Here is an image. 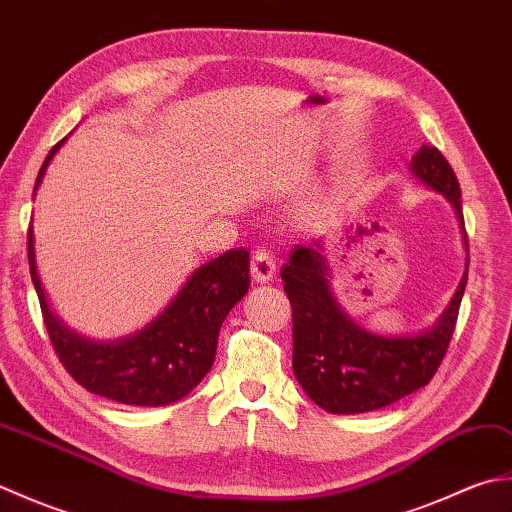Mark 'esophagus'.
<instances>
[{
  "label": "esophagus",
  "instance_id": "34e87169",
  "mask_svg": "<svg viewBox=\"0 0 512 512\" xmlns=\"http://www.w3.org/2000/svg\"><path fill=\"white\" fill-rule=\"evenodd\" d=\"M277 273V259L266 248H257L253 257H250V275L257 281V284H266L275 277Z\"/></svg>",
  "mask_w": 512,
  "mask_h": 512
}]
</instances>
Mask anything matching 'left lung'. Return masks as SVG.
<instances>
[{
    "label": "left lung",
    "mask_w": 512,
    "mask_h": 512,
    "mask_svg": "<svg viewBox=\"0 0 512 512\" xmlns=\"http://www.w3.org/2000/svg\"><path fill=\"white\" fill-rule=\"evenodd\" d=\"M411 171L453 204L469 248L460 182L449 160L438 147L422 145L411 158ZM321 250V242L297 246L281 268L292 306V369L306 394L325 411L347 416L383 409L429 385L449 350L469 273L436 328L385 339L358 328L341 310Z\"/></svg>",
    "instance_id": "1"
}]
</instances>
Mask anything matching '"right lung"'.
<instances>
[{"label": "right lung", "mask_w": 512, "mask_h": 512, "mask_svg": "<svg viewBox=\"0 0 512 512\" xmlns=\"http://www.w3.org/2000/svg\"><path fill=\"white\" fill-rule=\"evenodd\" d=\"M61 143L43 160L35 189ZM28 264L43 323L65 372L92 394L136 407L169 405L200 383L215 361L217 334L226 314L250 286L248 250H228L195 270L171 306L145 330L123 341L92 343L65 330L48 310L35 268L32 228Z\"/></svg>", "instance_id": "1"}]
</instances>
